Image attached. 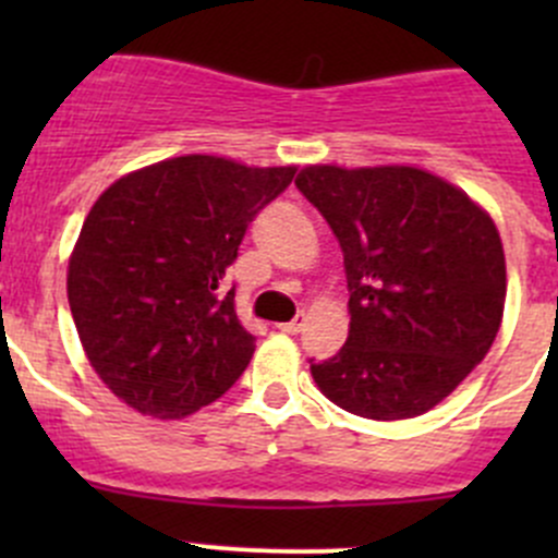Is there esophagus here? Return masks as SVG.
Masks as SVG:
<instances>
[{
  "label": "esophagus",
  "instance_id": "obj_1",
  "mask_svg": "<svg viewBox=\"0 0 558 558\" xmlns=\"http://www.w3.org/2000/svg\"><path fill=\"white\" fill-rule=\"evenodd\" d=\"M305 324H307V315L305 313H296L294 318L286 320V324H280L278 329L286 331V335H300V331L305 329Z\"/></svg>",
  "mask_w": 558,
  "mask_h": 558
}]
</instances>
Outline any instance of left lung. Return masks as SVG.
<instances>
[{
	"label": "left lung",
	"mask_w": 558,
	"mask_h": 558,
	"mask_svg": "<svg viewBox=\"0 0 558 558\" xmlns=\"http://www.w3.org/2000/svg\"><path fill=\"white\" fill-rule=\"evenodd\" d=\"M296 189L335 232L351 300L324 397L373 421L426 413L483 362L502 324L505 251L483 207L415 167H305Z\"/></svg>",
	"instance_id": "left-lung-1"
}]
</instances>
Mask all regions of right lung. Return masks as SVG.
<instances>
[{
	"label": "right lung",
	"instance_id": "obj_1",
	"mask_svg": "<svg viewBox=\"0 0 558 558\" xmlns=\"http://www.w3.org/2000/svg\"><path fill=\"white\" fill-rule=\"evenodd\" d=\"M294 172L178 156L123 174L94 202L66 296L88 362L129 408L183 418L245 373L256 345L223 275Z\"/></svg>",
	"mask_w": 558,
	"mask_h": 558
}]
</instances>
